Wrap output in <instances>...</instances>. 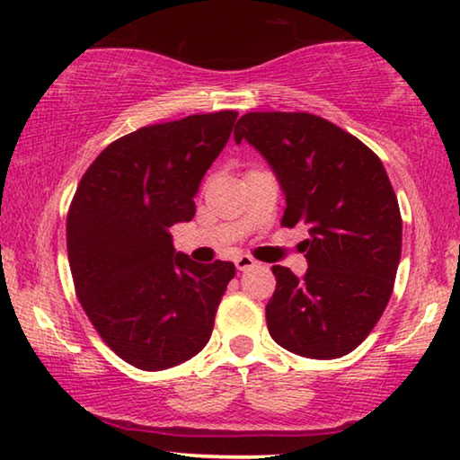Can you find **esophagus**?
Returning <instances> with one entry per match:
<instances>
[{
    "label": "esophagus",
    "instance_id": "esophagus-1",
    "mask_svg": "<svg viewBox=\"0 0 460 460\" xmlns=\"http://www.w3.org/2000/svg\"><path fill=\"white\" fill-rule=\"evenodd\" d=\"M235 266H237V270H248V269H253V266H256V260H253L252 256H237L235 258Z\"/></svg>",
    "mask_w": 460,
    "mask_h": 460
}]
</instances>
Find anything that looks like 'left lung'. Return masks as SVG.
<instances>
[{
  "mask_svg": "<svg viewBox=\"0 0 460 460\" xmlns=\"http://www.w3.org/2000/svg\"><path fill=\"white\" fill-rule=\"evenodd\" d=\"M264 156L285 194L280 225H304L307 270L272 266L269 332L301 358L334 359L372 332L401 260L399 202L382 161L355 136L310 113H248L233 132Z\"/></svg>",
  "mask_w": 460,
  "mask_h": 460,
  "instance_id": "obj_1",
  "label": "left lung"
}]
</instances>
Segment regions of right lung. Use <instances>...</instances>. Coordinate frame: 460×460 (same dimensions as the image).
<instances>
[{
  "label": "right lung",
  "mask_w": 460,
  "mask_h": 460,
  "mask_svg": "<svg viewBox=\"0 0 460 460\" xmlns=\"http://www.w3.org/2000/svg\"><path fill=\"white\" fill-rule=\"evenodd\" d=\"M235 111L190 115L123 136L82 177L67 215L76 293L101 339L132 366L159 372L194 358L212 334L233 262L175 252L169 227L227 144Z\"/></svg>",
  "instance_id": "add662e5"
}]
</instances>
